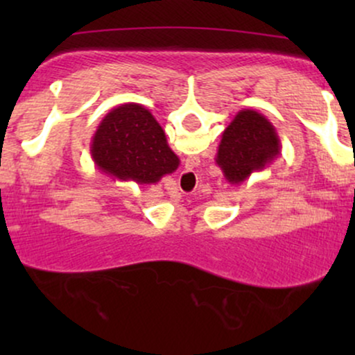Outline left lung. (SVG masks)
Instances as JSON below:
<instances>
[{"instance_id":"8db88e82","label":"left lung","mask_w":355,"mask_h":355,"mask_svg":"<svg viewBox=\"0 0 355 355\" xmlns=\"http://www.w3.org/2000/svg\"><path fill=\"white\" fill-rule=\"evenodd\" d=\"M282 150L275 126L266 115L240 110L223 130L215 162L230 185H242L252 173L262 172Z\"/></svg>"}]
</instances>
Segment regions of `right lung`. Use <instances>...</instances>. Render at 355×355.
Segmentation results:
<instances>
[{"mask_svg": "<svg viewBox=\"0 0 355 355\" xmlns=\"http://www.w3.org/2000/svg\"><path fill=\"white\" fill-rule=\"evenodd\" d=\"M89 153L101 172L138 185L160 182L180 165L164 128L138 103L110 110L93 135Z\"/></svg>", "mask_w": 355, "mask_h": 355, "instance_id": "add662e5", "label": "right lung"}]
</instances>
